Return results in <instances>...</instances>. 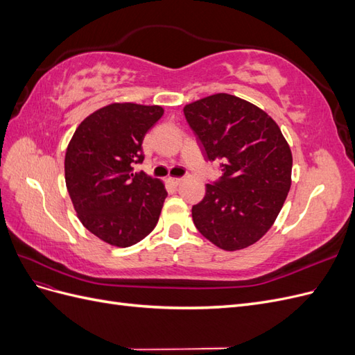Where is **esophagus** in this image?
I'll list each match as a JSON object with an SVG mask.
<instances>
[{"instance_id": "esophagus-1", "label": "esophagus", "mask_w": 355, "mask_h": 355, "mask_svg": "<svg viewBox=\"0 0 355 355\" xmlns=\"http://www.w3.org/2000/svg\"><path fill=\"white\" fill-rule=\"evenodd\" d=\"M167 182L170 185H173V187H178V185H180V182H182V178H168L167 179Z\"/></svg>"}]
</instances>
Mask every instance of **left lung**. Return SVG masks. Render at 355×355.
<instances>
[{"mask_svg": "<svg viewBox=\"0 0 355 355\" xmlns=\"http://www.w3.org/2000/svg\"><path fill=\"white\" fill-rule=\"evenodd\" d=\"M204 157L222 176L192 207L197 230L219 249L241 250L272 227L292 185V151L280 127L256 105L228 93L185 105Z\"/></svg>", "mask_w": 355, "mask_h": 355, "instance_id": "left-lung-1", "label": "left lung"}]
</instances>
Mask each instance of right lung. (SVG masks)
I'll return each instance as SVG.
<instances>
[{
	"mask_svg": "<svg viewBox=\"0 0 355 355\" xmlns=\"http://www.w3.org/2000/svg\"><path fill=\"white\" fill-rule=\"evenodd\" d=\"M164 110L158 105L111 103L75 130L65 155V180L78 219L96 237L130 247L158 222L167 191L159 179L135 171L146 132Z\"/></svg>",
	"mask_w": 355,
	"mask_h": 355,
	"instance_id": "add662e5",
	"label": "right lung"
}]
</instances>
